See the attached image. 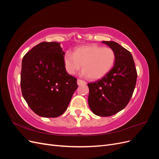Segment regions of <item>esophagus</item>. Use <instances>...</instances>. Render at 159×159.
Masks as SVG:
<instances>
[{"label": "esophagus", "mask_w": 159, "mask_h": 159, "mask_svg": "<svg viewBox=\"0 0 159 159\" xmlns=\"http://www.w3.org/2000/svg\"><path fill=\"white\" fill-rule=\"evenodd\" d=\"M77 84H78V85H84V84H86V82L84 80H77Z\"/></svg>", "instance_id": "34e87169"}]
</instances>
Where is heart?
I'll use <instances>...</instances> for the list:
<instances>
[{
  "mask_svg": "<svg viewBox=\"0 0 159 159\" xmlns=\"http://www.w3.org/2000/svg\"><path fill=\"white\" fill-rule=\"evenodd\" d=\"M115 58V53L111 48L90 44L76 48L74 53L66 52L64 63L70 75L75 74L82 66L81 75L89 76L91 80H98L113 68Z\"/></svg>",
  "mask_w": 159,
  "mask_h": 159,
  "instance_id": "heart-1",
  "label": "heart"
}]
</instances>
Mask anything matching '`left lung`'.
<instances>
[{
    "label": "left lung",
    "instance_id": "1",
    "mask_svg": "<svg viewBox=\"0 0 159 159\" xmlns=\"http://www.w3.org/2000/svg\"><path fill=\"white\" fill-rule=\"evenodd\" d=\"M102 42L114 50L116 58L107 74L88 84V104L95 115L109 117L127 106L135 88L137 74L131 52L115 42Z\"/></svg>",
    "mask_w": 159,
    "mask_h": 159
}]
</instances>
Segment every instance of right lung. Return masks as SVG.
<instances>
[{
	"label": "right lung",
	"mask_w": 159,
	"mask_h": 159,
	"mask_svg": "<svg viewBox=\"0 0 159 159\" xmlns=\"http://www.w3.org/2000/svg\"><path fill=\"white\" fill-rule=\"evenodd\" d=\"M60 43L43 42L23 57L20 86L30 108L43 117H57L68 108L78 88L77 79L66 71Z\"/></svg>",
	"instance_id": "obj_1"
}]
</instances>
